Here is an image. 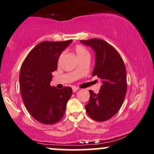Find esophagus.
Masks as SVG:
<instances>
[{
	"mask_svg": "<svg viewBox=\"0 0 154 154\" xmlns=\"http://www.w3.org/2000/svg\"><path fill=\"white\" fill-rule=\"evenodd\" d=\"M72 90H73V92H76L77 90H78V88L75 87V86H74V87L72 88Z\"/></svg>",
	"mask_w": 154,
	"mask_h": 154,
	"instance_id": "obj_1",
	"label": "esophagus"
}]
</instances>
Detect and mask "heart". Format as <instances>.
<instances>
[{
	"instance_id": "obj_1",
	"label": "heart",
	"mask_w": 154,
	"mask_h": 154,
	"mask_svg": "<svg viewBox=\"0 0 154 154\" xmlns=\"http://www.w3.org/2000/svg\"><path fill=\"white\" fill-rule=\"evenodd\" d=\"M75 52L78 58L81 57V56H85V55H89V53H88V51L86 50V49L81 45L76 46Z\"/></svg>"
}]
</instances>
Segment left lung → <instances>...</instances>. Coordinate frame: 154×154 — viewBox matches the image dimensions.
Returning <instances> with one entry per match:
<instances>
[{
    "mask_svg": "<svg viewBox=\"0 0 154 154\" xmlns=\"http://www.w3.org/2000/svg\"><path fill=\"white\" fill-rule=\"evenodd\" d=\"M80 42L95 51L92 76L96 75L102 83L98 94L89 90L90 98L85 108L94 120L106 121L118 112L124 101L127 90L126 67L118 52L106 41L95 38Z\"/></svg>",
    "mask_w": 154,
    "mask_h": 154,
    "instance_id": "left-lung-1",
    "label": "left lung"
}]
</instances>
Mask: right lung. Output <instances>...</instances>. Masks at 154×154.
<instances>
[{
  "instance_id": "1",
  "label": "right lung",
  "mask_w": 154,
  "mask_h": 154,
  "mask_svg": "<svg viewBox=\"0 0 154 154\" xmlns=\"http://www.w3.org/2000/svg\"><path fill=\"white\" fill-rule=\"evenodd\" d=\"M71 42L72 40L40 43L21 66L19 85L24 104L33 118L44 124H54L63 117L72 95L69 86L59 89L50 86L59 56Z\"/></svg>"
}]
</instances>
